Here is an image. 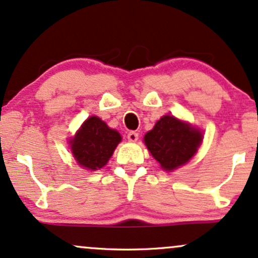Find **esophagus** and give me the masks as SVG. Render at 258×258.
<instances>
[{
  "label": "esophagus",
  "mask_w": 258,
  "mask_h": 258,
  "mask_svg": "<svg viewBox=\"0 0 258 258\" xmlns=\"http://www.w3.org/2000/svg\"><path fill=\"white\" fill-rule=\"evenodd\" d=\"M127 139H128L130 142H136L138 139V133L135 131L128 132V135H127Z\"/></svg>",
  "instance_id": "esophagus-1"
}]
</instances>
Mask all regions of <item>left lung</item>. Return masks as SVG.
<instances>
[{
  "mask_svg": "<svg viewBox=\"0 0 258 258\" xmlns=\"http://www.w3.org/2000/svg\"><path fill=\"white\" fill-rule=\"evenodd\" d=\"M145 145L164 170L182 166L197 153L202 133L174 116L166 115L157 121L144 137Z\"/></svg>",
  "mask_w": 258,
  "mask_h": 258,
  "instance_id": "8db88e82",
  "label": "left lung"
}]
</instances>
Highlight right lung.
<instances>
[{"label": "right lung", "mask_w": 258, "mask_h": 258, "mask_svg": "<svg viewBox=\"0 0 258 258\" xmlns=\"http://www.w3.org/2000/svg\"><path fill=\"white\" fill-rule=\"evenodd\" d=\"M121 136L97 116L89 117L71 141V150L79 166L96 170L102 168L113 155Z\"/></svg>", "instance_id": "obj_1"}]
</instances>
